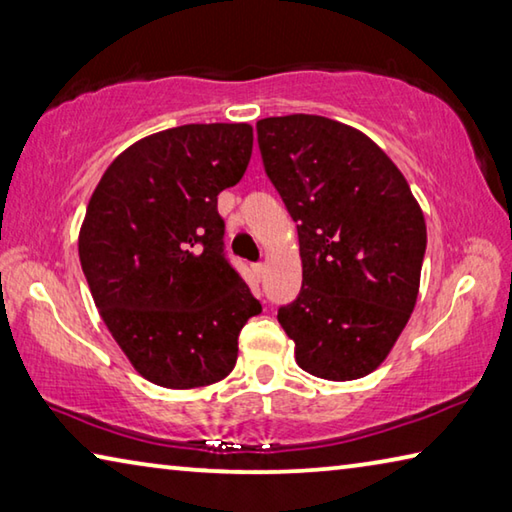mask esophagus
<instances>
[{
	"label": "esophagus",
	"instance_id": "obj_1",
	"mask_svg": "<svg viewBox=\"0 0 512 512\" xmlns=\"http://www.w3.org/2000/svg\"><path fill=\"white\" fill-rule=\"evenodd\" d=\"M253 271H255V275H257V280H262L264 277V273H266V266L259 262V264H253Z\"/></svg>",
	"mask_w": 512,
	"mask_h": 512
}]
</instances>
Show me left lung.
<instances>
[{"instance_id":"obj_1","label":"left lung","mask_w":512,"mask_h":512,"mask_svg":"<svg viewBox=\"0 0 512 512\" xmlns=\"http://www.w3.org/2000/svg\"><path fill=\"white\" fill-rule=\"evenodd\" d=\"M264 171L296 221L302 287L277 309L309 375L375 370L411 318L427 225L411 187L366 135L318 115L257 121Z\"/></svg>"}]
</instances>
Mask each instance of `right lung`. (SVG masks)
I'll return each instance as SVG.
<instances>
[{
	"label": "right lung",
	"instance_id": "add662e5",
	"mask_svg": "<svg viewBox=\"0 0 512 512\" xmlns=\"http://www.w3.org/2000/svg\"><path fill=\"white\" fill-rule=\"evenodd\" d=\"M253 153L248 124H187L135 142L90 198L79 257L112 339L144 379L196 388L228 377L262 311L225 255L216 201Z\"/></svg>",
	"mask_w": 512,
	"mask_h": 512
}]
</instances>
